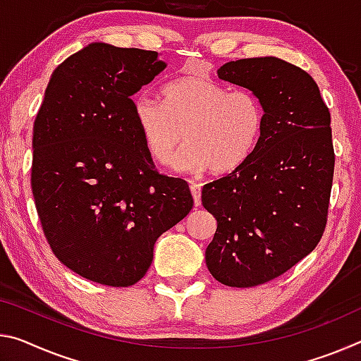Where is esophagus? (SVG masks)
<instances>
[{
  "mask_svg": "<svg viewBox=\"0 0 361 361\" xmlns=\"http://www.w3.org/2000/svg\"><path fill=\"white\" fill-rule=\"evenodd\" d=\"M190 188H191V192H192V197H194V205L199 207V205H201V188H202V185H201V183L191 180Z\"/></svg>",
  "mask_w": 361,
  "mask_h": 361,
  "instance_id": "esophagus-1",
  "label": "esophagus"
}]
</instances>
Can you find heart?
<instances>
[{"label": "heart", "mask_w": 361, "mask_h": 361, "mask_svg": "<svg viewBox=\"0 0 361 361\" xmlns=\"http://www.w3.org/2000/svg\"><path fill=\"white\" fill-rule=\"evenodd\" d=\"M133 116L142 141L159 164L175 159L180 171L230 173L252 156L265 128V107L254 91L228 90L201 77H181L162 88V102L140 94Z\"/></svg>", "instance_id": "1"}]
</instances>
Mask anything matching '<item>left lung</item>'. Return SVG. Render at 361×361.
Instances as JSON below:
<instances>
[{
	"label": "left lung",
	"instance_id": "8db88e82",
	"mask_svg": "<svg viewBox=\"0 0 361 361\" xmlns=\"http://www.w3.org/2000/svg\"><path fill=\"white\" fill-rule=\"evenodd\" d=\"M216 73L254 91L267 114L252 156L202 190L216 219L209 271L225 286L252 288L293 268L323 236L334 175L331 114L314 80L279 57L231 61Z\"/></svg>",
	"mask_w": 361,
	"mask_h": 361
}]
</instances>
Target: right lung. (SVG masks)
<instances>
[{"label": "right lung", "instance_id": "right-lung-1", "mask_svg": "<svg viewBox=\"0 0 361 361\" xmlns=\"http://www.w3.org/2000/svg\"><path fill=\"white\" fill-rule=\"evenodd\" d=\"M167 67L156 51L94 42L56 67L33 123L32 192L44 236L67 268L127 288L154 244L192 209L188 183L160 175L131 96Z\"/></svg>", "mask_w": 361, "mask_h": 361}]
</instances>
